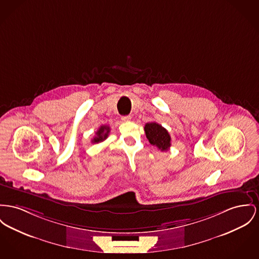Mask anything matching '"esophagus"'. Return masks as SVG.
Wrapping results in <instances>:
<instances>
[{
    "instance_id": "34e87169",
    "label": "esophagus",
    "mask_w": 259,
    "mask_h": 259,
    "mask_svg": "<svg viewBox=\"0 0 259 259\" xmlns=\"http://www.w3.org/2000/svg\"><path fill=\"white\" fill-rule=\"evenodd\" d=\"M131 119H132L131 116H122V117H121V120L123 121H131Z\"/></svg>"
}]
</instances>
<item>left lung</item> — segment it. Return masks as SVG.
I'll list each match as a JSON object with an SVG mask.
<instances>
[{"label":"left lung","instance_id":"8db88e82","mask_svg":"<svg viewBox=\"0 0 259 259\" xmlns=\"http://www.w3.org/2000/svg\"><path fill=\"white\" fill-rule=\"evenodd\" d=\"M146 138L149 142L161 151H167L171 146V137L168 131L155 121L147 122L144 126Z\"/></svg>","mask_w":259,"mask_h":259}]
</instances>
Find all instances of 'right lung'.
I'll use <instances>...</instances> for the list:
<instances>
[{
  "instance_id": "add662e5",
  "label": "right lung",
  "mask_w": 259,
  "mask_h": 259,
  "mask_svg": "<svg viewBox=\"0 0 259 259\" xmlns=\"http://www.w3.org/2000/svg\"><path fill=\"white\" fill-rule=\"evenodd\" d=\"M110 133V127L108 125H101L99 130L96 132V136L92 139L93 143H99L108 138V135Z\"/></svg>"
}]
</instances>
